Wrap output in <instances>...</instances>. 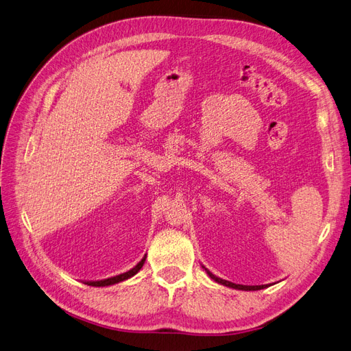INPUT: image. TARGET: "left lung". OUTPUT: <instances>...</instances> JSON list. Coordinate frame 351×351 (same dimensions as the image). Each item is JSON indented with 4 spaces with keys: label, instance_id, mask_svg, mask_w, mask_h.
Returning <instances> with one entry per match:
<instances>
[{
    "label": "left lung",
    "instance_id": "8db88e82",
    "mask_svg": "<svg viewBox=\"0 0 351 351\" xmlns=\"http://www.w3.org/2000/svg\"><path fill=\"white\" fill-rule=\"evenodd\" d=\"M202 268H204L206 271H207V274L210 276V278H213L214 281H217L219 285H223V286H226V287H232V289H237V290H245V291H251V290H261V289H265V287H268V285H263V286H243V285H234V282H230V281H228V280H223V278H219V277H216L214 276L213 273H210V271L202 265Z\"/></svg>",
    "mask_w": 351,
    "mask_h": 351
}]
</instances>
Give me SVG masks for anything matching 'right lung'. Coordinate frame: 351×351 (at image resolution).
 Here are the masks:
<instances>
[{
	"label": "right lung",
	"instance_id": "1",
	"mask_svg": "<svg viewBox=\"0 0 351 351\" xmlns=\"http://www.w3.org/2000/svg\"><path fill=\"white\" fill-rule=\"evenodd\" d=\"M147 255L143 256L141 261L135 265L134 268H131L130 271H127V273H122L119 276H115V277H109V278H105V280H99V281H84V285L87 286H93V287H105V286H112V285H117V282H121L123 280H128L131 278L132 276H135L138 273V271L141 269V267L144 265V261H145Z\"/></svg>",
	"mask_w": 351,
	"mask_h": 351
}]
</instances>
